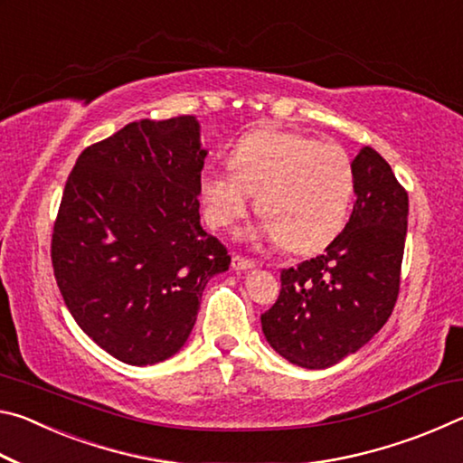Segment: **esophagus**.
I'll return each instance as SVG.
<instances>
[{
    "label": "esophagus",
    "mask_w": 463,
    "mask_h": 463,
    "mask_svg": "<svg viewBox=\"0 0 463 463\" xmlns=\"http://www.w3.org/2000/svg\"><path fill=\"white\" fill-rule=\"evenodd\" d=\"M257 268V261L249 260V257H242V255H232V269H253Z\"/></svg>",
    "instance_id": "34e87169"
}]
</instances>
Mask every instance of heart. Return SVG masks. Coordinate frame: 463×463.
Wrapping results in <instances>:
<instances>
[{
  "mask_svg": "<svg viewBox=\"0 0 463 463\" xmlns=\"http://www.w3.org/2000/svg\"><path fill=\"white\" fill-rule=\"evenodd\" d=\"M354 192V161L341 145L276 128L241 138L231 167L203 169L200 177L210 224L237 222L257 194L263 232L294 253L323 249L341 232Z\"/></svg>",
  "mask_w": 463,
  "mask_h": 463,
  "instance_id": "1",
  "label": "heart"
}]
</instances>
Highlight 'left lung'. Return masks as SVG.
Masks as SVG:
<instances>
[{"label": "left lung", "mask_w": 463, "mask_h": 463, "mask_svg": "<svg viewBox=\"0 0 463 463\" xmlns=\"http://www.w3.org/2000/svg\"><path fill=\"white\" fill-rule=\"evenodd\" d=\"M354 213L323 255L281 269V289L261 315L265 339L307 370H325L386 325L401 292L409 194L386 159L364 146L354 159Z\"/></svg>", "instance_id": "8db88e82"}]
</instances>
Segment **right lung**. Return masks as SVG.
Listing matches in <instances>:
<instances>
[{"label":"right lung","instance_id":"obj_1","mask_svg":"<svg viewBox=\"0 0 463 463\" xmlns=\"http://www.w3.org/2000/svg\"><path fill=\"white\" fill-rule=\"evenodd\" d=\"M206 151L194 116L138 120L90 145L67 177L51 260L83 333L130 365L184 347L231 255L200 224Z\"/></svg>","mask_w":463,"mask_h":463}]
</instances>
